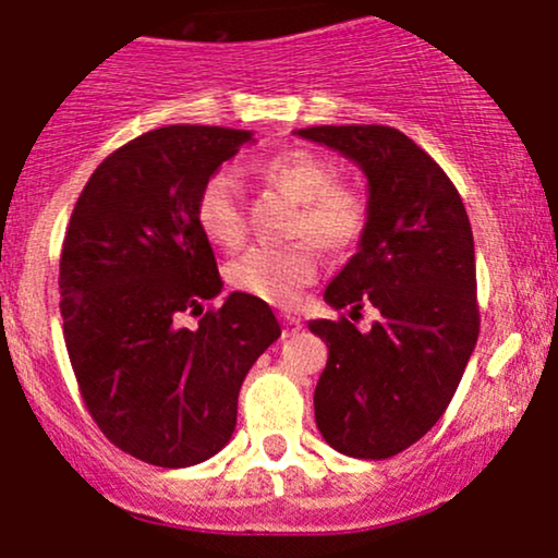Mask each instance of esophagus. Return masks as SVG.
<instances>
[{
    "label": "esophagus",
    "instance_id": "esophagus-1",
    "mask_svg": "<svg viewBox=\"0 0 558 558\" xmlns=\"http://www.w3.org/2000/svg\"><path fill=\"white\" fill-rule=\"evenodd\" d=\"M280 320H283V335L286 337L296 335V331L302 329V320L296 318V315H280Z\"/></svg>",
    "mask_w": 558,
    "mask_h": 558
}]
</instances>
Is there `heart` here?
<instances>
[{
  "label": "heart",
  "instance_id": "obj_1",
  "mask_svg": "<svg viewBox=\"0 0 558 558\" xmlns=\"http://www.w3.org/2000/svg\"><path fill=\"white\" fill-rule=\"evenodd\" d=\"M256 172L296 202L289 232L302 234V240L247 247L227 267V280L243 294L291 307L318 269L313 245L304 238L311 236L324 251H348L367 227V202L353 185L335 180V167L307 148L280 150L258 161ZM196 223L213 245L238 247L243 243V207L229 174L218 172L205 180L196 196Z\"/></svg>",
  "mask_w": 558,
  "mask_h": 558
}]
</instances>
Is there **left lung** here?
<instances>
[{
  "mask_svg": "<svg viewBox=\"0 0 558 558\" xmlns=\"http://www.w3.org/2000/svg\"><path fill=\"white\" fill-rule=\"evenodd\" d=\"M367 174V227L324 300L380 313L369 331L311 320L329 348L315 386V424L335 451L388 459L446 413L477 342L475 243L464 202L435 159L378 123L300 129Z\"/></svg>",
  "mask_w": 558,
  "mask_h": 558,
  "instance_id": "obj_1",
  "label": "left lung"
}]
</instances>
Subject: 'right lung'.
Listing matches in <instances>:
<instances>
[{
    "label": "right lung",
    "mask_w": 558,
    "mask_h": 558,
    "mask_svg": "<svg viewBox=\"0 0 558 558\" xmlns=\"http://www.w3.org/2000/svg\"><path fill=\"white\" fill-rule=\"evenodd\" d=\"M253 140L223 126L154 129L94 170L59 264L64 342L86 408L123 453L191 466L232 440L247 369L280 337L272 307L221 294L196 223L207 178ZM183 312L202 314L194 330Z\"/></svg>",
    "instance_id": "add662e5"
}]
</instances>
